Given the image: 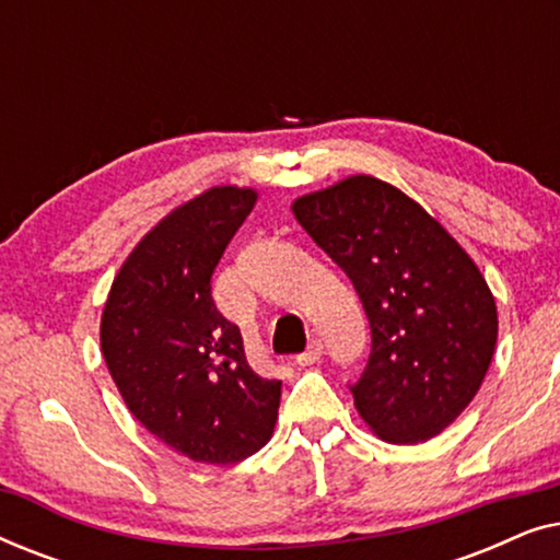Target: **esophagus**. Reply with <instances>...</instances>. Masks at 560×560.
<instances>
[{"mask_svg":"<svg viewBox=\"0 0 560 560\" xmlns=\"http://www.w3.org/2000/svg\"><path fill=\"white\" fill-rule=\"evenodd\" d=\"M324 357V343H320V339H311L308 341V349L303 351V354L295 357V362L301 366H308L313 362H318V359Z\"/></svg>","mask_w":560,"mask_h":560,"instance_id":"obj_1","label":"esophagus"}]
</instances>
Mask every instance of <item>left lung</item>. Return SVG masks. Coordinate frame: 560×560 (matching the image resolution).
Instances as JSON below:
<instances>
[{"instance_id": "1", "label": "left lung", "mask_w": 560, "mask_h": 560, "mask_svg": "<svg viewBox=\"0 0 560 560\" xmlns=\"http://www.w3.org/2000/svg\"><path fill=\"white\" fill-rule=\"evenodd\" d=\"M293 213L370 318V362L351 385L359 416L389 443L439 435L494 354L497 305L479 267L423 206L372 175L301 196Z\"/></svg>"}]
</instances>
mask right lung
I'll return each mask as SVG.
<instances>
[{"label":"right lung","mask_w":560,"mask_h":560,"mask_svg":"<svg viewBox=\"0 0 560 560\" xmlns=\"http://www.w3.org/2000/svg\"><path fill=\"white\" fill-rule=\"evenodd\" d=\"M257 190L217 186L167 213L125 259L102 313V354L127 408L190 462L236 464L270 441L280 380L244 357L211 275Z\"/></svg>","instance_id":"add662e5"}]
</instances>
